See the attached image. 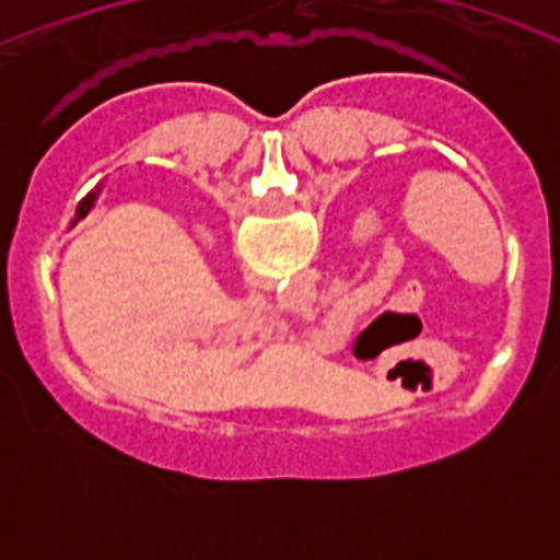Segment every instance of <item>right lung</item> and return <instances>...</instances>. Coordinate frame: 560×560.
I'll return each mask as SVG.
<instances>
[{
	"label": "right lung",
	"mask_w": 560,
	"mask_h": 560,
	"mask_svg": "<svg viewBox=\"0 0 560 560\" xmlns=\"http://www.w3.org/2000/svg\"><path fill=\"white\" fill-rule=\"evenodd\" d=\"M97 192H101V187H95V190H92V192H86V196H83V199H81V205H78V210H75V221H78V219H83V215H86V212L92 210V207H95V201H97Z\"/></svg>",
	"instance_id": "right-lung-1"
}]
</instances>
